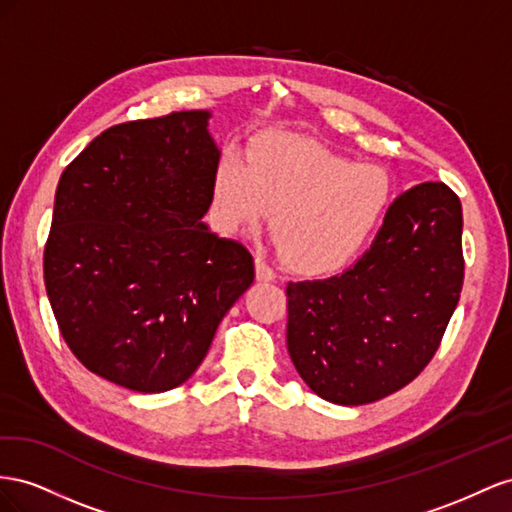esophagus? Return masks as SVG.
Wrapping results in <instances>:
<instances>
[{
	"instance_id": "obj_1",
	"label": "esophagus",
	"mask_w": 512,
	"mask_h": 512,
	"mask_svg": "<svg viewBox=\"0 0 512 512\" xmlns=\"http://www.w3.org/2000/svg\"><path fill=\"white\" fill-rule=\"evenodd\" d=\"M255 274H257V281H261V283H270L276 279L274 270L261 257L255 259Z\"/></svg>"
}]
</instances>
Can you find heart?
Returning a JSON list of instances; mask_svg holds the SVG:
<instances>
[{"instance_id": "1", "label": "heart", "mask_w": 512, "mask_h": 512, "mask_svg": "<svg viewBox=\"0 0 512 512\" xmlns=\"http://www.w3.org/2000/svg\"><path fill=\"white\" fill-rule=\"evenodd\" d=\"M392 186L384 169L352 160L298 135H270L248 154H225L212 182V208L225 233L264 221L289 268L330 274L373 238Z\"/></svg>"}]
</instances>
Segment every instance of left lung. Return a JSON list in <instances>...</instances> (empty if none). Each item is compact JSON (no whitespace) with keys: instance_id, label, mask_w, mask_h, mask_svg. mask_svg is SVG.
I'll list each match as a JSON object with an SVG mask.
<instances>
[{"instance_id":"left-lung-1","label":"left lung","mask_w":512,"mask_h":512,"mask_svg":"<svg viewBox=\"0 0 512 512\" xmlns=\"http://www.w3.org/2000/svg\"><path fill=\"white\" fill-rule=\"evenodd\" d=\"M463 212L442 182L403 193L354 268L287 285V352L317 397L364 405L427 367L463 287Z\"/></svg>"}]
</instances>
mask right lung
<instances>
[{"mask_svg":"<svg viewBox=\"0 0 512 512\" xmlns=\"http://www.w3.org/2000/svg\"><path fill=\"white\" fill-rule=\"evenodd\" d=\"M212 111L105 130L64 169L45 285L68 347L92 373L154 394L184 384L251 287L240 242L203 223L221 148Z\"/></svg>","mask_w":512,"mask_h":512,"instance_id":"obj_1","label":"right lung"}]
</instances>
